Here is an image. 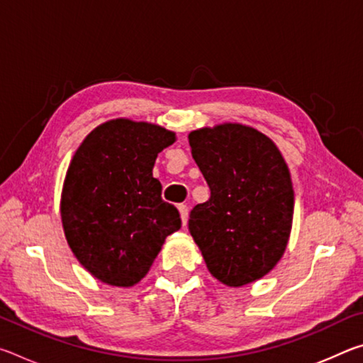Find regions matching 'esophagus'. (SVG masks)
Instances as JSON below:
<instances>
[{"instance_id": "obj_1", "label": "esophagus", "mask_w": 363, "mask_h": 363, "mask_svg": "<svg viewBox=\"0 0 363 363\" xmlns=\"http://www.w3.org/2000/svg\"><path fill=\"white\" fill-rule=\"evenodd\" d=\"M177 210H179V213H181V219H182V224L186 225L187 224V219H189V208H187V205H179L177 206Z\"/></svg>"}]
</instances>
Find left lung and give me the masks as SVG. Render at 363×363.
<instances>
[{"label":"left lung","mask_w":363,"mask_h":363,"mask_svg":"<svg viewBox=\"0 0 363 363\" xmlns=\"http://www.w3.org/2000/svg\"><path fill=\"white\" fill-rule=\"evenodd\" d=\"M189 144L211 192L189 219L208 270L229 286L264 277L286 248L294 208L277 145L237 123L192 131Z\"/></svg>","instance_id":"obj_1"}]
</instances>
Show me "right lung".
<instances>
[{"label": "right lung", "mask_w": 363, "mask_h": 363, "mask_svg": "<svg viewBox=\"0 0 363 363\" xmlns=\"http://www.w3.org/2000/svg\"><path fill=\"white\" fill-rule=\"evenodd\" d=\"M174 133L125 118L97 126L67 171L60 216L73 255L96 279L133 286L149 272L179 211L152 176Z\"/></svg>", "instance_id": "1"}]
</instances>
